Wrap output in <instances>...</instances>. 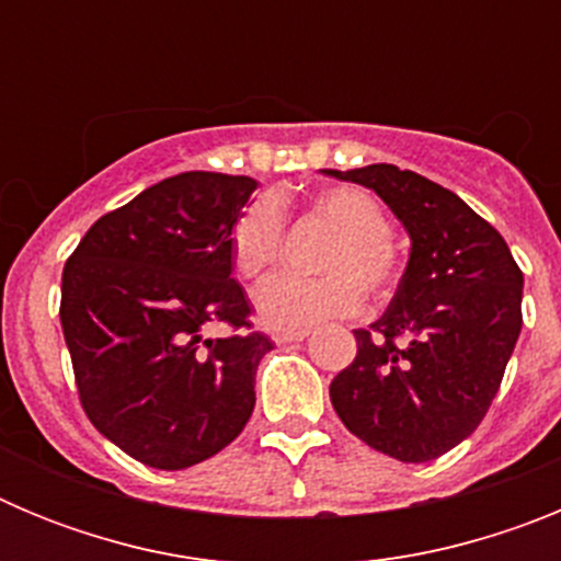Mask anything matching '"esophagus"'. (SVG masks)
Listing matches in <instances>:
<instances>
[{"label":"esophagus","mask_w":561,"mask_h":561,"mask_svg":"<svg viewBox=\"0 0 561 561\" xmlns=\"http://www.w3.org/2000/svg\"><path fill=\"white\" fill-rule=\"evenodd\" d=\"M306 336H309V331H280V334H275V342L277 345H291V342H304Z\"/></svg>","instance_id":"esophagus-1"}]
</instances>
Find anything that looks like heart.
Masks as SVG:
<instances>
[{"label": "heart", "instance_id": "heart-1", "mask_svg": "<svg viewBox=\"0 0 561 561\" xmlns=\"http://www.w3.org/2000/svg\"><path fill=\"white\" fill-rule=\"evenodd\" d=\"M291 199L275 193L238 213L230 227V264L247 286L270 275L284 252V216ZM311 216L336 232L323 255L325 275H280L257 291V314L275 331H304L331 317H351L365 304V290L393 295L404 277V255L390 236L388 210L374 193L354 185L320 187L306 202Z\"/></svg>", "mask_w": 561, "mask_h": 561}]
</instances>
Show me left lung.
Returning <instances> with one entry per match:
<instances>
[{
  "label": "left lung",
  "mask_w": 561,
  "mask_h": 561,
  "mask_svg": "<svg viewBox=\"0 0 561 561\" xmlns=\"http://www.w3.org/2000/svg\"><path fill=\"white\" fill-rule=\"evenodd\" d=\"M325 173L374 187L413 241L393 304L354 331L331 404L376 453L435 460L492 408L523 329V270L489 221L427 176L385 162Z\"/></svg>",
  "instance_id": "8db88e82"
}]
</instances>
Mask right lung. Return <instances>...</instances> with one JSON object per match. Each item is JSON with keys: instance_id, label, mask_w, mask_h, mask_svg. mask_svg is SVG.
Instances as JSON below:
<instances>
[{"instance_id": "right-lung-1", "label": "right lung", "mask_w": 561, "mask_h": 561, "mask_svg": "<svg viewBox=\"0 0 561 561\" xmlns=\"http://www.w3.org/2000/svg\"><path fill=\"white\" fill-rule=\"evenodd\" d=\"M257 182L187 171L106 213L61 275V329L81 408L114 447L153 469H185L232 444L255 408L252 331L230 277V227ZM207 322L231 334L205 341Z\"/></svg>"}]
</instances>
